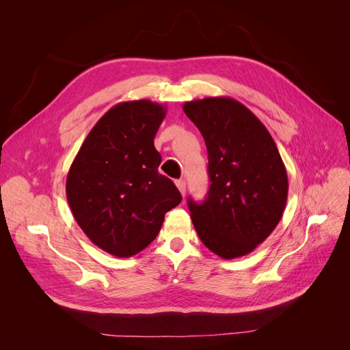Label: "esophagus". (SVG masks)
Instances as JSON below:
<instances>
[{
  "label": "esophagus",
  "instance_id": "esophagus-1",
  "mask_svg": "<svg viewBox=\"0 0 350 350\" xmlns=\"http://www.w3.org/2000/svg\"><path fill=\"white\" fill-rule=\"evenodd\" d=\"M176 186L180 190L181 196L185 197L186 196V181L185 180H176Z\"/></svg>",
  "mask_w": 350,
  "mask_h": 350
}]
</instances>
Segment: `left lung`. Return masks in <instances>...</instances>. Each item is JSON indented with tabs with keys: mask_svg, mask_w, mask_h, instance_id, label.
Listing matches in <instances>:
<instances>
[{
	"mask_svg": "<svg viewBox=\"0 0 350 350\" xmlns=\"http://www.w3.org/2000/svg\"><path fill=\"white\" fill-rule=\"evenodd\" d=\"M208 152L210 190L203 203L189 198L194 228L224 260L252 252L278 226L288 198L285 164L272 136L248 107L232 98L186 102Z\"/></svg>",
	"mask_w": 350,
	"mask_h": 350,
	"instance_id": "obj_1",
	"label": "left lung"
}]
</instances>
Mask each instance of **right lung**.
I'll return each mask as SVG.
<instances>
[{
  "label": "right lung",
  "instance_id": "right-lung-1",
  "mask_svg": "<svg viewBox=\"0 0 350 350\" xmlns=\"http://www.w3.org/2000/svg\"><path fill=\"white\" fill-rule=\"evenodd\" d=\"M165 106L120 102L92 127L66 177L78 226L107 254L129 258L157 237L164 215L181 203L174 183L159 173L154 136Z\"/></svg>",
  "mask_w": 350,
  "mask_h": 350
}]
</instances>
